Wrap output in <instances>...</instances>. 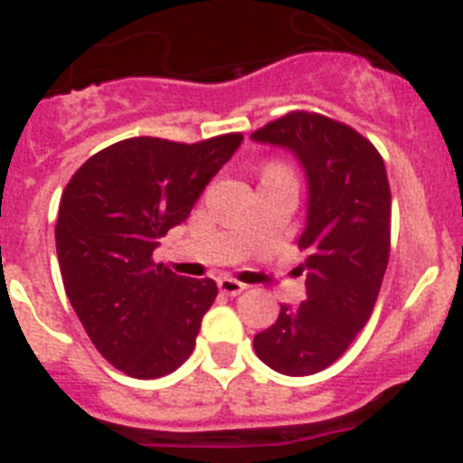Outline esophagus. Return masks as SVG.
Masks as SVG:
<instances>
[{"label":"esophagus","instance_id":"obj_1","mask_svg":"<svg viewBox=\"0 0 463 463\" xmlns=\"http://www.w3.org/2000/svg\"><path fill=\"white\" fill-rule=\"evenodd\" d=\"M218 288H220V292L229 294V297H236V294L245 292V289H248V285L241 280H236V278L222 276V278H218Z\"/></svg>","mask_w":463,"mask_h":463}]
</instances>
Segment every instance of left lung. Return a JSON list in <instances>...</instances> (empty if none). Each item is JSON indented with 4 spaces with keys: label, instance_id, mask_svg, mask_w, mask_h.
Segmentation results:
<instances>
[{
    "label": "left lung",
    "instance_id": "1",
    "mask_svg": "<svg viewBox=\"0 0 463 463\" xmlns=\"http://www.w3.org/2000/svg\"><path fill=\"white\" fill-rule=\"evenodd\" d=\"M285 148L308 183L306 298L255 336V353L273 371L313 375L345 353L373 313L390 261L392 194L373 143L320 113L294 110L252 134Z\"/></svg>",
    "mask_w": 463,
    "mask_h": 463
}]
</instances>
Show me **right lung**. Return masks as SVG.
I'll return each mask as SVG.
<instances>
[{"label": "right lung", "mask_w": 463, "mask_h": 463, "mask_svg": "<svg viewBox=\"0 0 463 463\" xmlns=\"http://www.w3.org/2000/svg\"><path fill=\"white\" fill-rule=\"evenodd\" d=\"M241 141L125 138L71 175L55 227L64 289L90 341L122 373L162 378L194 350L218 285L175 276L153 252Z\"/></svg>", "instance_id": "add662e5"}]
</instances>
